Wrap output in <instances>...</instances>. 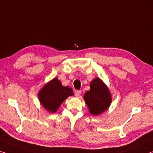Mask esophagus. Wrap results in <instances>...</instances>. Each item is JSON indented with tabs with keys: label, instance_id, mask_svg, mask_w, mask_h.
<instances>
[{
	"label": "esophagus",
	"instance_id": "esophagus-1",
	"mask_svg": "<svg viewBox=\"0 0 153 153\" xmlns=\"http://www.w3.org/2000/svg\"><path fill=\"white\" fill-rule=\"evenodd\" d=\"M81 90H76V91H74V94H75V96H79L81 94Z\"/></svg>",
	"mask_w": 153,
	"mask_h": 153
}]
</instances>
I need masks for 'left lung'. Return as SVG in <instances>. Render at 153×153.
<instances>
[{
	"label": "left lung",
	"mask_w": 153,
	"mask_h": 153,
	"mask_svg": "<svg viewBox=\"0 0 153 153\" xmlns=\"http://www.w3.org/2000/svg\"><path fill=\"white\" fill-rule=\"evenodd\" d=\"M83 98L89 112L98 115L108 109L111 103V96L107 87L101 79L96 78L90 84V90L85 94Z\"/></svg>",
	"instance_id": "8db88e82"
}]
</instances>
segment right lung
<instances>
[{"instance_id": "add662e5", "label": "right lung", "mask_w": 153, "mask_h": 153, "mask_svg": "<svg viewBox=\"0 0 153 153\" xmlns=\"http://www.w3.org/2000/svg\"><path fill=\"white\" fill-rule=\"evenodd\" d=\"M72 95L73 91L71 87H63L61 82L55 78L42 87L39 94V98L45 108L49 112H55L64 100Z\"/></svg>"}]
</instances>
